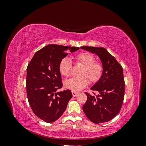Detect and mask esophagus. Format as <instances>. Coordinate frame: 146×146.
Wrapping results in <instances>:
<instances>
[{
    "label": "esophagus",
    "mask_w": 146,
    "mask_h": 146,
    "mask_svg": "<svg viewBox=\"0 0 146 146\" xmlns=\"http://www.w3.org/2000/svg\"><path fill=\"white\" fill-rule=\"evenodd\" d=\"M72 96H73L74 97H75V96H76L77 95H78V92H74V91H72Z\"/></svg>",
    "instance_id": "34e87169"
}]
</instances>
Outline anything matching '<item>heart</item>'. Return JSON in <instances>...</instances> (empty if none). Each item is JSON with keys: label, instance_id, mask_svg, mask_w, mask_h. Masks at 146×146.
Segmentation results:
<instances>
[{"label": "heart", "instance_id": "obj_1", "mask_svg": "<svg viewBox=\"0 0 146 146\" xmlns=\"http://www.w3.org/2000/svg\"><path fill=\"white\" fill-rule=\"evenodd\" d=\"M77 63L83 64V67L79 71L80 76L74 77L66 80L64 86L74 92H78L86 87L89 81L91 83L98 82L101 77L103 72V66L100 63L96 61L95 56L89 52H82L74 57ZM72 63L68 58H63L60 61L58 70L60 73L65 77H68L70 75Z\"/></svg>", "mask_w": 146, "mask_h": 146}]
</instances>
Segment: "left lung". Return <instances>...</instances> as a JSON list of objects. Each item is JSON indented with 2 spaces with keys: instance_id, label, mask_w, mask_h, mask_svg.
Here are the masks:
<instances>
[{
  "instance_id": "1",
  "label": "left lung",
  "mask_w": 146,
  "mask_h": 146,
  "mask_svg": "<svg viewBox=\"0 0 146 146\" xmlns=\"http://www.w3.org/2000/svg\"><path fill=\"white\" fill-rule=\"evenodd\" d=\"M80 48L96 54L103 66L101 77L91 88L98 94L94 96L85 92L87 100L83 106V110L86 117L94 123L108 122L120 111L123 104L125 83L122 67L105 48L89 46Z\"/></svg>"
}]
</instances>
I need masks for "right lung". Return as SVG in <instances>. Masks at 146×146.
I'll return each mask as SVG.
<instances>
[{"instance_id": "1", "label": "right lung", "mask_w": 146, "mask_h": 146, "mask_svg": "<svg viewBox=\"0 0 146 146\" xmlns=\"http://www.w3.org/2000/svg\"><path fill=\"white\" fill-rule=\"evenodd\" d=\"M80 49L77 47L48 44L35 53L27 68L26 88L31 108L38 117L47 123L55 122L67 108L72 92L62 88L58 70L60 60Z\"/></svg>"}]
</instances>
